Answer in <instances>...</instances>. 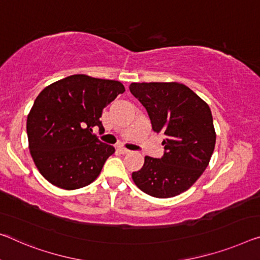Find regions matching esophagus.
<instances>
[{
    "label": "esophagus",
    "mask_w": 260,
    "mask_h": 260,
    "mask_svg": "<svg viewBox=\"0 0 260 260\" xmlns=\"http://www.w3.org/2000/svg\"><path fill=\"white\" fill-rule=\"evenodd\" d=\"M117 150H118L121 153H123V154H126V153H130V152H131L130 150H127V149H125V147H123V146H118Z\"/></svg>",
    "instance_id": "esophagus-1"
}]
</instances>
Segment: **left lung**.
Returning <instances> with one entry per match:
<instances>
[{
    "label": "left lung",
    "mask_w": 260,
    "mask_h": 260,
    "mask_svg": "<svg viewBox=\"0 0 260 260\" xmlns=\"http://www.w3.org/2000/svg\"><path fill=\"white\" fill-rule=\"evenodd\" d=\"M130 91L149 114L154 133L165 135L160 159L146 155L133 173L136 186L153 198L186 191L207 169L216 143L209 106L179 82H134Z\"/></svg>",
    "instance_id": "1"
}]
</instances>
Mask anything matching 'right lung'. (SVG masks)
<instances>
[{"label": "right lung", "instance_id": "add662e5", "mask_svg": "<svg viewBox=\"0 0 260 260\" xmlns=\"http://www.w3.org/2000/svg\"><path fill=\"white\" fill-rule=\"evenodd\" d=\"M125 91L119 81L74 74L44 88L26 119L29 149L47 181L72 190L93 182L114 146L99 141L102 110Z\"/></svg>", "mask_w": 260, "mask_h": 260}]
</instances>
